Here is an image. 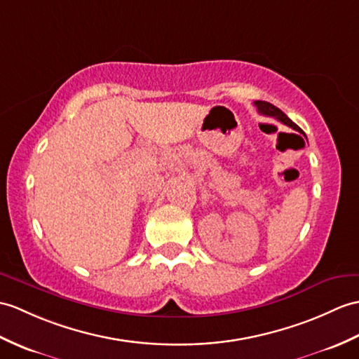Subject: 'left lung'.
Segmentation results:
<instances>
[{
    "label": "left lung",
    "instance_id": "left-lung-1",
    "mask_svg": "<svg viewBox=\"0 0 359 359\" xmlns=\"http://www.w3.org/2000/svg\"><path fill=\"white\" fill-rule=\"evenodd\" d=\"M254 104H255L257 110H258V113H260V114H263V116H271V118H275L277 121H280V122H283L285 125H287V127L294 128V130H297V131H302V130H299L298 125L294 123L292 121H290V119L287 118V116L280 110V108H277V107L269 104V102H264V101H255Z\"/></svg>",
    "mask_w": 359,
    "mask_h": 359
}]
</instances>
